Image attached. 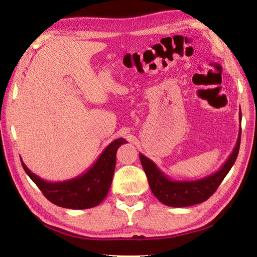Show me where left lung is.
I'll return each mask as SVG.
<instances>
[{
	"mask_svg": "<svg viewBox=\"0 0 257 257\" xmlns=\"http://www.w3.org/2000/svg\"><path fill=\"white\" fill-rule=\"evenodd\" d=\"M239 119H241V112H239ZM240 136L241 128L239 129L236 146L222 167L216 172L198 180H172L160 170L153 161L139 153L152 193L161 203L172 207H186L205 202L215 193L234 164L240 146Z\"/></svg>",
	"mask_w": 257,
	"mask_h": 257,
	"instance_id": "1",
	"label": "left lung"
}]
</instances>
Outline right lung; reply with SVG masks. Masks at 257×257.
<instances>
[{
	"instance_id": "right-lung-1",
	"label": "right lung",
	"mask_w": 257,
	"mask_h": 257,
	"mask_svg": "<svg viewBox=\"0 0 257 257\" xmlns=\"http://www.w3.org/2000/svg\"><path fill=\"white\" fill-rule=\"evenodd\" d=\"M124 143L127 141L123 138L113 141L86 172L73 179L60 182L42 179L20 160L26 173L50 202L61 207L85 210L97 206L106 197L115 169L116 151Z\"/></svg>"
}]
</instances>
